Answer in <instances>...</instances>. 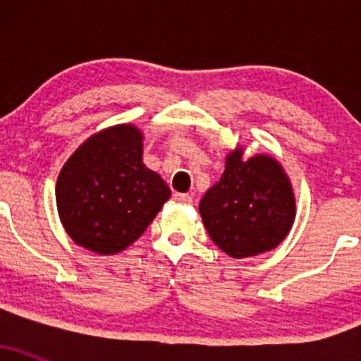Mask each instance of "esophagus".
Returning a JSON list of instances; mask_svg holds the SVG:
<instances>
[{
    "label": "esophagus",
    "instance_id": "34e87169",
    "mask_svg": "<svg viewBox=\"0 0 361 361\" xmlns=\"http://www.w3.org/2000/svg\"><path fill=\"white\" fill-rule=\"evenodd\" d=\"M173 198H175L176 202H181V204H190V202H192V197H190L188 193H175Z\"/></svg>",
    "mask_w": 361,
    "mask_h": 361
}]
</instances>
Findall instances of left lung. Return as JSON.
I'll use <instances>...</instances> for the list:
<instances>
[{"instance_id":"obj_1","label":"left lung","mask_w":361,"mask_h":361,"mask_svg":"<svg viewBox=\"0 0 361 361\" xmlns=\"http://www.w3.org/2000/svg\"><path fill=\"white\" fill-rule=\"evenodd\" d=\"M198 210L210 239L224 252L247 258L283 241L295 219V198L279 161L263 154L244 161L241 149H235Z\"/></svg>"}]
</instances>
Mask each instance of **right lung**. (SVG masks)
I'll return each instance as SVG.
<instances>
[{
	"mask_svg": "<svg viewBox=\"0 0 361 361\" xmlns=\"http://www.w3.org/2000/svg\"><path fill=\"white\" fill-rule=\"evenodd\" d=\"M169 186L142 163V134L117 126L91 135L61 169L56 186L66 233L86 250L115 255L142 235Z\"/></svg>",
	"mask_w": 361,
	"mask_h": 361,
	"instance_id": "add662e5",
	"label": "right lung"
}]
</instances>
